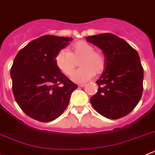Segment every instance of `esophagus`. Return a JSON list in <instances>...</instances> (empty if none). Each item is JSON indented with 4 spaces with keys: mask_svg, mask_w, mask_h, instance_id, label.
Here are the masks:
<instances>
[{
    "mask_svg": "<svg viewBox=\"0 0 155 155\" xmlns=\"http://www.w3.org/2000/svg\"><path fill=\"white\" fill-rule=\"evenodd\" d=\"M84 86H85V84H78L79 87H84Z\"/></svg>",
    "mask_w": 155,
    "mask_h": 155,
    "instance_id": "esophagus-1",
    "label": "esophagus"
}]
</instances>
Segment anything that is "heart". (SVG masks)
Here are the masks:
<instances>
[{
	"label": "heart",
	"mask_w": 155,
	"mask_h": 155,
	"mask_svg": "<svg viewBox=\"0 0 155 155\" xmlns=\"http://www.w3.org/2000/svg\"><path fill=\"white\" fill-rule=\"evenodd\" d=\"M78 60L82 68L74 72L71 77L72 80L77 83L87 81L94 74H100L106 66L104 54L101 51L95 50L91 44L85 41L74 43L70 47V52L61 50L55 57L56 65L67 76L71 75Z\"/></svg>",
	"instance_id": "b5f03b06"
}]
</instances>
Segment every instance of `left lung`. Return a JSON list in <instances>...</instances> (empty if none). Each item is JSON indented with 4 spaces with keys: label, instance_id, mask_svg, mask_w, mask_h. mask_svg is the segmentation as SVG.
<instances>
[{
    "label": "left lung",
    "instance_id": "left-lung-1",
    "mask_svg": "<svg viewBox=\"0 0 155 155\" xmlns=\"http://www.w3.org/2000/svg\"><path fill=\"white\" fill-rule=\"evenodd\" d=\"M106 58V66L96 81L98 91L91 97L94 108L109 119L124 117L134 110L143 92L144 69L140 58L124 39L112 34L88 36Z\"/></svg>",
    "mask_w": 155,
    "mask_h": 155
}]
</instances>
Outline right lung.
<instances>
[{
	"label": "right lung",
	"mask_w": 155,
	"mask_h": 155,
	"mask_svg": "<svg viewBox=\"0 0 155 155\" xmlns=\"http://www.w3.org/2000/svg\"><path fill=\"white\" fill-rule=\"evenodd\" d=\"M72 38L45 35L20 50L11 68L12 91L21 110L49 122L64 111L78 85L58 68L55 57Z\"/></svg>",
	"instance_id": "add662e5"
}]
</instances>
